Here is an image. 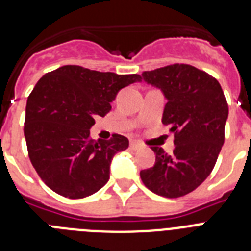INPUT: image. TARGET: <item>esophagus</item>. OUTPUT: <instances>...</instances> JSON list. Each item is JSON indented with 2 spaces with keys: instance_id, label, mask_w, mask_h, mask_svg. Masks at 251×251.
Masks as SVG:
<instances>
[{
  "instance_id": "1",
  "label": "esophagus",
  "mask_w": 251,
  "mask_h": 251,
  "mask_svg": "<svg viewBox=\"0 0 251 251\" xmlns=\"http://www.w3.org/2000/svg\"><path fill=\"white\" fill-rule=\"evenodd\" d=\"M142 145L139 143V142H136V141H130V148H133V150H138V148H141Z\"/></svg>"
}]
</instances>
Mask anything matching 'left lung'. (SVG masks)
<instances>
[{
    "label": "left lung",
    "mask_w": 251,
    "mask_h": 251,
    "mask_svg": "<svg viewBox=\"0 0 251 251\" xmlns=\"http://www.w3.org/2000/svg\"><path fill=\"white\" fill-rule=\"evenodd\" d=\"M142 79L165 94L162 123L175 136L167 154L152 146L156 163L141 171L147 188L176 199L196 190L211 174L225 141L229 106L214 76L187 64H172L142 74Z\"/></svg>",
    "instance_id": "obj_1"
}]
</instances>
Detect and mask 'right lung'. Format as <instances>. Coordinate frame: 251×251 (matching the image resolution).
I'll return each instance as SVG.
<instances>
[{"mask_svg":"<svg viewBox=\"0 0 251 251\" xmlns=\"http://www.w3.org/2000/svg\"><path fill=\"white\" fill-rule=\"evenodd\" d=\"M136 81L137 74L77 65L61 66L37 81L27 98L24 133L31 163L49 188L84 199L108 182L112 158L129 141L121 134L94 141L89 129L95 117L109 113L117 93Z\"/></svg>","mask_w":251,"mask_h":251,"instance_id":"obj_1","label":"right lung"}]
</instances>
